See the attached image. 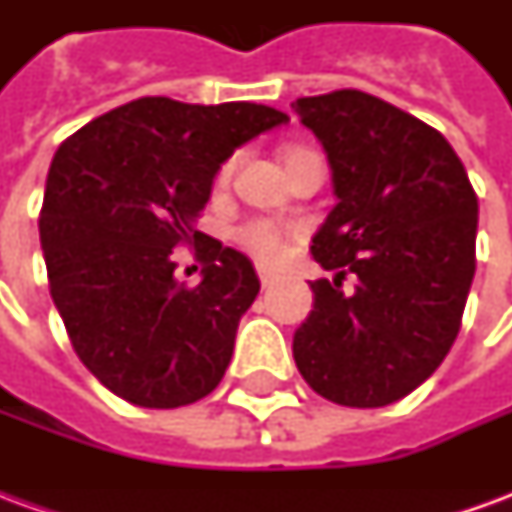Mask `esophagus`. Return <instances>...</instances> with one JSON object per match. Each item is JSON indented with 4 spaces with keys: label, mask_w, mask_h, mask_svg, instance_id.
I'll list each match as a JSON object with an SVG mask.
<instances>
[{
    "label": "esophagus",
    "mask_w": 512,
    "mask_h": 512,
    "mask_svg": "<svg viewBox=\"0 0 512 512\" xmlns=\"http://www.w3.org/2000/svg\"><path fill=\"white\" fill-rule=\"evenodd\" d=\"M257 277H260V285H263V288H271V285L277 282V274H271V271L263 266H257Z\"/></svg>",
    "instance_id": "1"
}]
</instances>
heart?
I'll use <instances>...</instances> for the list:
<instances>
[{"mask_svg": "<svg viewBox=\"0 0 512 512\" xmlns=\"http://www.w3.org/2000/svg\"><path fill=\"white\" fill-rule=\"evenodd\" d=\"M301 150H307V147H288L285 150V161L290 156H296ZM235 169V158H227L219 169V183L224 180H230ZM235 241L244 246L246 252H252L257 260H263V263H277L279 257L285 255V249H288L290 233L285 227H279L277 222H268V219H252V222H244L238 230H235Z\"/></svg>", "mask_w": 512, "mask_h": 512, "instance_id": "obj_1", "label": "heart"}]
</instances>
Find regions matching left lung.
Segmentation results:
<instances>
[{
  "label": "left lung",
  "mask_w": 512,
  "mask_h": 512,
  "mask_svg": "<svg viewBox=\"0 0 512 512\" xmlns=\"http://www.w3.org/2000/svg\"><path fill=\"white\" fill-rule=\"evenodd\" d=\"M323 142L337 205L310 252L315 307L293 334L304 381L340 406H389L450 354L474 277L477 194L450 142L362 90L299 98ZM345 273L357 274L343 294Z\"/></svg>",
  "instance_id": "1"
}]
</instances>
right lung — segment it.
<instances>
[{
	"label": "right lung",
	"instance_id": "right-lung-1",
	"mask_svg": "<svg viewBox=\"0 0 512 512\" xmlns=\"http://www.w3.org/2000/svg\"><path fill=\"white\" fill-rule=\"evenodd\" d=\"M288 115L263 104L136 98L60 145L40 208L51 299L82 365L142 408L211 395L260 290L249 257L194 230L235 147ZM194 245L203 282L174 279Z\"/></svg>",
	"mask_w": 512,
	"mask_h": 512
}]
</instances>
